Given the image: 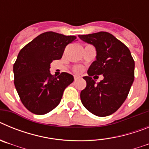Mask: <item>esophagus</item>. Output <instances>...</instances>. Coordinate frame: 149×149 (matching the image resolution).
Instances as JSON below:
<instances>
[{"mask_svg": "<svg viewBox=\"0 0 149 149\" xmlns=\"http://www.w3.org/2000/svg\"><path fill=\"white\" fill-rule=\"evenodd\" d=\"M74 81H76V80H77V79L81 78V76H79V75H74Z\"/></svg>", "mask_w": 149, "mask_h": 149, "instance_id": "34e87169", "label": "esophagus"}]
</instances>
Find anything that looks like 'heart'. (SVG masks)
Masks as SVG:
<instances>
[{
	"instance_id": "obj_1",
	"label": "heart",
	"mask_w": 149,
	"mask_h": 149,
	"mask_svg": "<svg viewBox=\"0 0 149 149\" xmlns=\"http://www.w3.org/2000/svg\"><path fill=\"white\" fill-rule=\"evenodd\" d=\"M74 71H75V72H81V67H79V66L75 67V68H74Z\"/></svg>"
}]
</instances>
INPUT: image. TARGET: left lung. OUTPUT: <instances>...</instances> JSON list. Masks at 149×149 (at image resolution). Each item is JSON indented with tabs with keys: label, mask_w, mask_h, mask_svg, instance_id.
Masks as SVG:
<instances>
[{
	"label": "left lung",
	"mask_w": 149,
	"mask_h": 149,
	"mask_svg": "<svg viewBox=\"0 0 149 149\" xmlns=\"http://www.w3.org/2000/svg\"><path fill=\"white\" fill-rule=\"evenodd\" d=\"M85 42L96 49V60L84 77L86 86L81 93V99L90 113L107 116L115 113L127 98L134 80V60L125 44L107 32L79 35ZM103 74L104 79L96 84L91 77Z\"/></svg>",
	"instance_id": "1"
}]
</instances>
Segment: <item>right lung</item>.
Segmentation results:
<instances>
[{
  "label": "right lung",
  "mask_w": 149,
  "mask_h": 149,
  "mask_svg": "<svg viewBox=\"0 0 149 149\" xmlns=\"http://www.w3.org/2000/svg\"><path fill=\"white\" fill-rule=\"evenodd\" d=\"M76 40L74 36L45 32L26 45L13 65L14 84L22 104L31 113H48L61 101L65 88L74 81L70 74L58 77L50 73L53 60L62 58L67 45Z\"/></svg>",
  "instance_id": "right-lung-1"
}]
</instances>
